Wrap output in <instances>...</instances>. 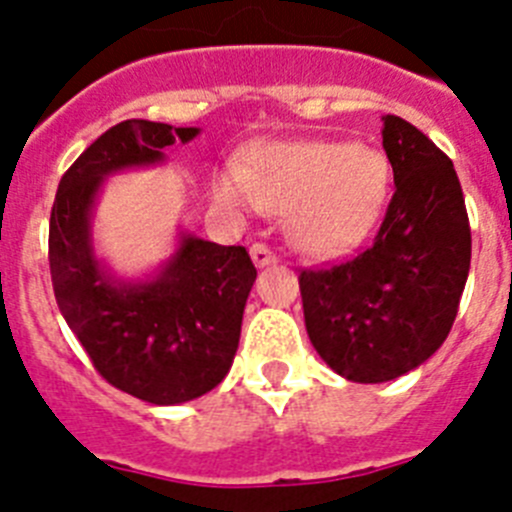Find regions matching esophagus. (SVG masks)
Wrapping results in <instances>:
<instances>
[{
	"instance_id": "1",
	"label": "esophagus",
	"mask_w": 512,
	"mask_h": 512,
	"mask_svg": "<svg viewBox=\"0 0 512 512\" xmlns=\"http://www.w3.org/2000/svg\"><path fill=\"white\" fill-rule=\"evenodd\" d=\"M251 259H253V264L259 266V269H264V266H271V264H277V256H274V251H271L269 246H264V243H253V246H251Z\"/></svg>"
}]
</instances>
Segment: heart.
I'll return each mask as SVG.
<instances>
[{"label": "heart", "mask_w": 512, "mask_h": 512, "mask_svg": "<svg viewBox=\"0 0 512 512\" xmlns=\"http://www.w3.org/2000/svg\"><path fill=\"white\" fill-rule=\"evenodd\" d=\"M392 166L379 148L343 140L256 143L241 169L215 179L238 212H287L289 238L312 259H341L369 238L390 200Z\"/></svg>", "instance_id": "b5f03b06"}]
</instances>
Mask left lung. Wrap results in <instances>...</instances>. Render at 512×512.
Masks as SVG:
<instances>
[{
	"mask_svg": "<svg viewBox=\"0 0 512 512\" xmlns=\"http://www.w3.org/2000/svg\"><path fill=\"white\" fill-rule=\"evenodd\" d=\"M395 194L374 243L356 259L302 271L305 328L343 379L379 384L413 372L449 336L472 261L454 164L402 117H384Z\"/></svg>",
	"mask_w": 512,
	"mask_h": 512,
	"instance_id": "1",
	"label": "left lung"
}]
</instances>
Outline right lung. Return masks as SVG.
Listing matches in <instances>:
<instances>
[{
	"label": "right lung",
	"mask_w": 512,
	"mask_h": 512,
	"mask_svg": "<svg viewBox=\"0 0 512 512\" xmlns=\"http://www.w3.org/2000/svg\"><path fill=\"white\" fill-rule=\"evenodd\" d=\"M200 128L125 120L99 135L58 184L51 210L53 292L61 315L112 387L151 405L202 397L230 372L256 266L243 246H217L179 228L164 264L140 279L117 277L94 248L104 182L166 164V148Z\"/></svg>",
	"instance_id": "1"
}]
</instances>
